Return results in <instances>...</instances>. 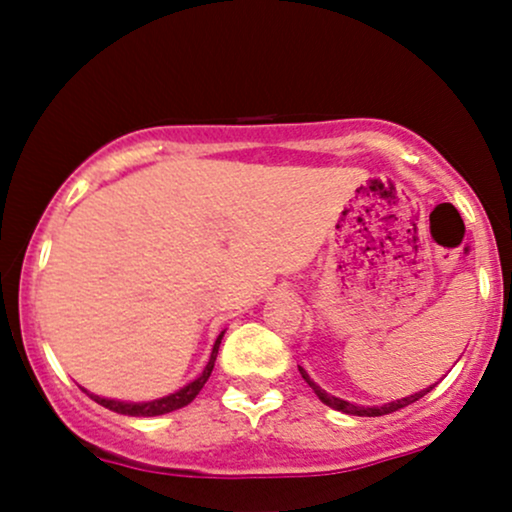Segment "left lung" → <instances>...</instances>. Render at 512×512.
I'll use <instances>...</instances> for the list:
<instances>
[{
    "label": "left lung",
    "instance_id": "1",
    "mask_svg": "<svg viewBox=\"0 0 512 512\" xmlns=\"http://www.w3.org/2000/svg\"><path fill=\"white\" fill-rule=\"evenodd\" d=\"M298 370H301L303 380H305V383H308L310 387H313V392H315L317 397H320L322 404H327V407H332V409H337V411H344V414H351V416H383V414H392V411L404 409V407H407V404H414L416 399H421L424 395H428V392H431L433 387H436V385H431V387H426V390L416 392V395L395 399V402H387V404H383V407H363V404H351V402H346V399H339V397H334V395H327V392L322 390L320 385H315L313 380H310V375L305 373V370H303L301 366H298Z\"/></svg>",
    "mask_w": 512,
    "mask_h": 512
}]
</instances>
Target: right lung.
<instances>
[{"label": "right lung", "instance_id": "add662e5", "mask_svg": "<svg viewBox=\"0 0 512 512\" xmlns=\"http://www.w3.org/2000/svg\"><path fill=\"white\" fill-rule=\"evenodd\" d=\"M221 339H223V332L219 334V337H216L214 349H211V356H209V363H207V368L202 370V375L192 380V383H187L185 387H180V390L173 392V395L151 399V402H120V399H108V397L91 395L88 390H84V392L93 399V402L101 404V407L110 409V411H117V414H125V416H161V414H168V411L182 409V407H187V404H190L192 399L199 395V390H202L204 383L209 380L211 370H214L216 354H219Z\"/></svg>", "mask_w": 512, "mask_h": 512}]
</instances>
